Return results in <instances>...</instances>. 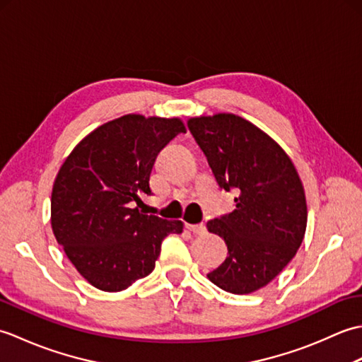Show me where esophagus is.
Wrapping results in <instances>:
<instances>
[{
    "mask_svg": "<svg viewBox=\"0 0 362 362\" xmlns=\"http://www.w3.org/2000/svg\"><path fill=\"white\" fill-rule=\"evenodd\" d=\"M187 228L189 230V232H193L194 235H202L205 232L204 224H187Z\"/></svg>",
    "mask_w": 362,
    "mask_h": 362,
    "instance_id": "obj_1",
    "label": "esophagus"
}]
</instances>
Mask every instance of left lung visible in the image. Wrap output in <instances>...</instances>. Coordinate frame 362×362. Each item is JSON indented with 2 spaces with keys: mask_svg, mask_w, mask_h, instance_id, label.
Here are the masks:
<instances>
[{
  "mask_svg": "<svg viewBox=\"0 0 362 362\" xmlns=\"http://www.w3.org/2000/svg\"><path fill=\"white\" fill-rule=\"evenodd\" d=\"M216 182L236 189V209L206 222L224 238L228 257L209 280L232 294H250L271 283L303 241L306 199L288 153L259 127L233 113L188 119Z\"/></svg>",
  "mask_w": 362,
  "mask_h": 362,
  "instance_id": "left-lung-1",
  "label": "left lung"
}]
</instances>
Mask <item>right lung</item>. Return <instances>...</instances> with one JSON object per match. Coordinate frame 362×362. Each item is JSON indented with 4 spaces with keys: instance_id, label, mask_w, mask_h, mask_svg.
Instances as JSON below:
<instances>
[{
    "instance_id": "right-lung-1",
    "label": "right lung",
    "mask_w": 362,
    "mask_h": 362,
    "mask_svg": "<svg viewBox=\"0 0 362 362\" xmlns=\"http://www.w3.org/2000/svg\"><path fill=\"white\" fill-rule=\"evenodd\" d=\"M187 132L180 118L124 115L99 126L60 166L51 194V226L78 272L105 292L127 289L148 276L169 233L182 221L140 210L151 196L158 152Z\"/></svg>"
}]
</instances>
